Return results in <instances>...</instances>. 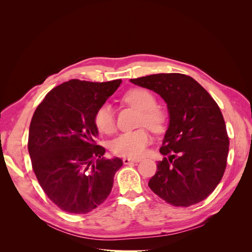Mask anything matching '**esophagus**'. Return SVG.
I'll return each instance as SVG.
<instances>
[{
    "label": "esophagus",
    "instance_id": "esophagus-1",
    "mask_svg": "<svg viewBox=\"0 0 252 252\" xmlns=\"http://www.w3.org/2000/svg\"><path fill=\"white\" fill-rule=\"evenodd\" d=\"M141 162V158H123V163L129 164V163H139Z\"/></svg>",
    "mask_w": 252,
    "mask_h": 252
}]
</instances>
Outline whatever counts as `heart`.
I'll list each match as a JSON object with an SVG mask.
<instances>
[{
    "instance_id": "obj_1",
    "label": "heart",
    "mask_w": 252,
    "mask_h": 252,
    "mask_svg": "<svg viewBox=\"0 0 252 252\" xmlns=\"http://www.w3.org/2000/svg\"><path fill=\"white\" fill-rule=\"evenodd\" d=\"M123 101L141 111L140 126H147L154 131H161L165 126L167 114L164 109L156 106V97L150 91L143 88L129 90L123 96ZM94 123L103 133H111L116 129L113 111L108 104L102 105L94 116ZM151 141L147 129L141 128L132 132H125L114 139L110 148L113 154L122 157L136 158L144 154L145 148Z\"/></svg>"
}]
</instances>
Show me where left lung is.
Masks as SVG:
<instances>
[{
  "label": "left lung",
  "instance_id": "obj_1",
  "mask_svg": "<svg viewBox=\"0 0 252 252\" xmlns=\"http://www.w3.org/2000/svg\"><path fill=\"white\" fill-rule=\"evenodd\" d=\"M130 82L161 95L169 113V125L159 149L168 158L158 162L149 188L178 207L205 200L223 178L229 150L218 104L186 74L158 73Z\"/></svg>",
  "mask_w": 252,
  "mask_h": 252
}]
</instances>
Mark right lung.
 I'll return each mask as SVG.
<instances>
[{
    "instance_id": "obj_1",
    "label": "right lung",
    "mask_w": 252,
    "mask_h": 252,
    "mask_svg": "<svg viewBox=\"0 0 252 252\" xmlns=\"http://www.w3.org/2000/svg\"><path fill=\"white\" fill-rule=\"evenodd\" d=\"M122 80L95 83L69 80L50 90L37 106L29 127L28 151L44 192L59 208L84 215L109 195L119 158H103L96 145L97 109Z\"/></svg>"
}]
</instances>
